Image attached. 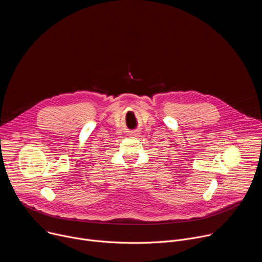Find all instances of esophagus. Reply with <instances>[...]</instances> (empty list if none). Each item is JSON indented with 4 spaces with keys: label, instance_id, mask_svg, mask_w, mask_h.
Masks as SVG:
<instances>
[{
    "label": "esophagus",
    "instance_id": "1",
    "mask_svg": "<svg viewBox=\"0 0 262 262\" xmlns=\"http://www.w3.org/2000/svg\"><path fill=\"white\" fill-rule=\"evenodd\" d=\"M130 137H132V138H138V137H140V132H133V133L130 134Z\"/></svg>",
    "mask_w": 262,
    "mask_h": 262
}]
</instances>
